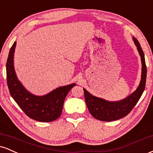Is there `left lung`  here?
Instances as JSON below:
<instances>
[{
    "mask_svg": "<svg viewBox=\"0 0 153 153\" xmlns=\"http://www.w3.org/2000/svg\"><path fill=\"white\" fill-rule=\"evenodd\" d=\"M142 60V79L140 85L136 91L125 99L116 102H110L105 100L95 97L83 89L85 103L89 112L95 119L104 122H111L118 120L126 117L130 113L135 105L138 102L145 88L147 77V67L145 64V55L142 47L137 39L133 37Z\"/></svg>",
    "mask_w": 153,
    "mask_h": 153,
    "instance_id": "left-lung-1",
    "label": "left lung"
}]
</instances>
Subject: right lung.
<instances>
[{
  "label": "right lung",
  "mask_w": 153,
  "mask_h": 153,
  "mask_svg": "<svg viewBox=\"0 0 153 153\" xmlns=\"http://www.w3.org/2000/svg\"><path fill=\"white\" fill-rule=\"evenodd\" d=\"M16 42L10 48L6 62L7 84L10 96L29 118L38 122H50L62 114L65 99L76 84L59 87L43 96L31 94L24 88L16 78L13 68V53Z\"/></svg>",
  "instance_id": "obj_1"
}]
</instances>
